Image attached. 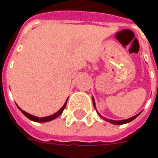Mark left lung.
Here are the masks:
<instances>
[{
	"mask_svg": "<svg viewBox=\"0 0 158 158\" xmlns=\"http://www.w3.org/2000/svg\"><path fill=\"white\" fill-rule=\"evenodd\" d=\"M67 101H68V99H67ZM67 101H66V102L64 103V105L61 107V109L59 110V111H57L56 113H54V114H52V115H51V116H48V117H45V118H38V117H35V116H33V115H31V114H29V113H26V112H24L23 110H22L20 107H19L17 104V106H18V107H19V109L23 113V115H25L28 118H29L30 120H32V121H34V122H39V123H43V122H49V121H52V120H53V119L56 118L57 117H59L61 114L62 113V112H63V110H64V108L66 107V104H67Z\"/></svg>",
	"mask_w": 158,
	"mask_h": 158,
	"instance_id": "1",
	"label": "left lung"
}]
</instances>
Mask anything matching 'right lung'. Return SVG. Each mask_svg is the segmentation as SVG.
I'll return each instance as SVG.
<instances>
[{
  "mask_svg": "<svg viewBox=\"0 0 158 158\" xmlns=\"http://www.w3.org/2000/svg\"><path fill=\"white\" fill-rule=\"evenodd\" d=\"M139 115V114H137L136 116H134L133 118H131L127 119V120H126V122H124V123H129V121H132V120H134V119L136 117H138ZM106 121H109V122L112 123H116V124H119V123H118V122L116 123V121H113V120H106ZM120 124H121V123H120Z\"/></svg>",
  "mask_w": 158,
  "mask_h": 158,
  "instance_id": "right-lung-1",
  "label": "right lung"
}]
</instances>
